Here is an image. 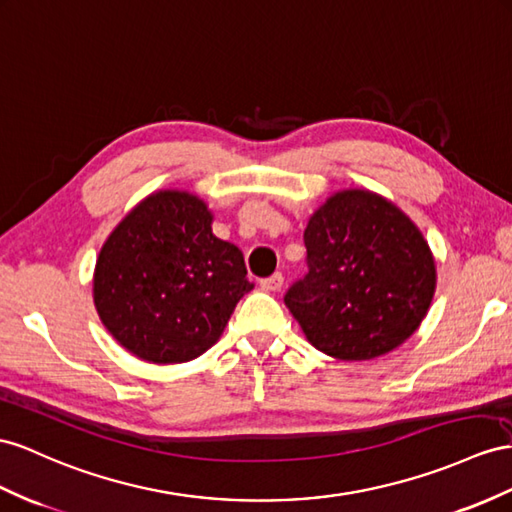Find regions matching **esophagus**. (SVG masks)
<instances>
[{"label": "esophagus", "mask_w": 512, "mask_h": 512, "mask_svg": "<svg viewBox=\"0 0 512 512\" xmlns=\"http://www.w3.org/2000/svg\"><path fill=\"white\" fill-rule=\"evenodd\" d=\"M281 285H283L281 272H274V274H270V277L261 279V290H266V292H277V290H281Z\"/></svg>", "instance_id": "1"}]
</instances>
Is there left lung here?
I'll return each mask as SVG.
<instances>
[{
    "instance_id": "1",
    "label": "left lung",
    "mask_w": 512,
    "mask_h": 512,
    "mask_svg": "<svg viewBox=\"0 0 512 512\" xmlns=\"http://www.w3.org/2000/svg\"><path fill=\"white\" fill-rule=\"evenodd\" d=\"M307 274L283 296L320 352L381 357L409 339L435 294V259L400 209L368 190L331 196L305 229Z\"/></svg>"
}]
</instances>
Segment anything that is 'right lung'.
Segmentation results:
<instances>
[{"instance_id":"add662e5","label":"right lung","mask_w":512,"mask_h":512,"mask_svg":"<svg viewBox=\"0 0 512 512\" xmlns=\"http://www.w3.org/2000/svg\"><path fill=\"white\" fill-rule=\"evenodd\" d=\"M93 287L101 322L131 355L183 363L216 344L253 283L240 248L212 233L207 205L164 190L112 231Z\"/></svg>"}]
</instances>
